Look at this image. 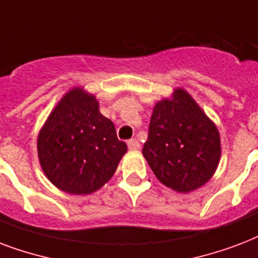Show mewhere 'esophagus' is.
Instances as JSON below:
<instances>
[{"label":"esophagus","instance_id":"34e87169","mask_svg":"<svg viewBox=\"0 0 258 258\" xmlns=\"http://www.w3.org/2000/svg\"><path fill=\"white\" fill-rule=\"evenodd\" d=\"M127 145H128L130 150H138V149L141 147V143L138 142L137 139H131V141L127 142Z\"/></svg>","mask_w":258,"mask_h":258}]
</instances>
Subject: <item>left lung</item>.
Segmentation results:
<instances>
[{
    "label": "left lung",
    "mask_w": 258,
    "mask_h": 258,
    "mask_svg": "<svg viewBox=\"0 0 258 258\" xmlns=\"http://www.w3.org/2000/svg\"><path fill=\"white\" fill-rule=\"evenodd\" d=\"M142 153L162 184L190 192L211 178L219 164V133L185 90L157 104Z\"/></svg>",
    "instance_id": "obj_1"
}]
</instances>
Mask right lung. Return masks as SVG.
Wrapping results in <instances>:
<instances>
[{
    "label": "right lung",
    "instance_id": "obj_1",
    "mask_svg": "<svg viewBox=\"0 0 258 258\" xmlns=\"http://www.w3.org/2000/svg\"><path fill=\"white\" fill-rule=\"evenodd\" d=\"M127 145L115 125L98 111V103L82 89H73L51 112L37 138L43 170L55 186L88 195L113 176Z\"/></svg>",
    "mask_w": 258,
    "mask_h": 258
}]
</instances>
